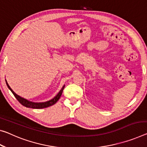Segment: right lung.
<instances>
[{"mask_svg": "<svg viewBox=\"0 0 147 147\" xmlns=\"http://www.w3.org/2000/svg\"><path fill=\"white\" fill-rule=\"evenodd\" d=\"M6 80V85L8 86V88H9V90H10L11 93L13 94V95L16 97V98L18 99V101L20 102V103L23 105V106L28 107V108H32V109H44V108H46V107H50L53 105H54L57 103V101L59 99L60 97H61V95L62 94V92H63V90L64 88H65V85L63 86V88H61V90L59 91V92L58 93V94L55 95V96L53 97V99L49 100L48 101H46V102H40V103H36V102H32V101H30L29 100H27L26 99L23 98V97H22L20 95H18V94H16V93L13 92V91L11 90V88L10 87V86L8 85V82H7Z\"/></svg>", "mask_w": 147, "mask_h": 147, "instance_id": "1", "label": "right lung"}]
</instances>
